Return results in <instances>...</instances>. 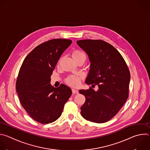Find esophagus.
Wrapping results in <instances>:
<instances>
[{
  "label": "esophagus",
  "instance_id": "34e87169",
  "mask_svg": "<svg viewBox=\"0 0 150 150\" xmlns=\"http://www.w3.org/2000/svg\"><path fill=\"white\" fill-rule=\"evenodd\" d=\"M72 93L74 94H78L79 93L78 90L77 89H76V88H72Z\"/></svg>",
  "mask_w": 150,
  "mask_h": 150
}]
</instances>
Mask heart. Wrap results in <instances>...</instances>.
Returning <instances> with one entry per match:
<instances>
[{"instance_id":"1","label":"heart","mask_w":150,"mask_h":150,"mask_svg":"<svg viewBox=\"0 0 150 150\" xmlns=\"http://www.w3.org/2000/svg\"><path fill=\"white\" fill-rule=\"evenodd\" d=\"M83 55H85V54L79 50H75L72 52L73 57H76ZM66 82L68 84L72 85V86H76L79 83L80 77L77 75H70L66 79Z\"/></svg>"}]
</instances>
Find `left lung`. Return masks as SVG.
Returning a JSON list of instances; mask_svg holds the SVG:
<instances>
[{
  "label": "left lung",
  "instance_id": "1",
  "mask_svg": "<svg viewBox=\"0 0 150 150\" xmlns=\"http://www.w3.org/2000/svg\"><path fill=\"white\" fill-rule=\"evenodd\" d=\"M77 44L91 62L85 82L98 87L97 91L91 87L79 90L86 98L81 114L93 122H106L119 112L129 96V70L120 53L108 42L89 39L78 40Z\"/></svg>",
  "mask_w": 150,
  "mask_h": 150
}]
</instances>
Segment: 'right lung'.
<instances>
[{
  "mask_svg": "<svg viewBox=\"0 0 150 150\" xmlns=\"http://www.w3.org/2000/svg\"><path fill=\"white\" fill-rule=\"evenodd\" d=\"M72 42L57 38L42 42L27 56L20 68L16 82L20 103L40 123L56 120L72 94L65 85L54 88L50 84V76L60 57Z\"/></svg>",
  "mask_w": 150,
  "mask_h": 150,
  "instance_id": "right-lung-1",
  "label": "right lung"
}]
</instances>
